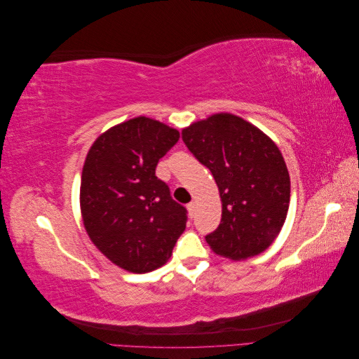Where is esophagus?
<instances>
[{"label": "esophagus", "instance_id": "1", "mask_svg": "<svg viewBox=\"0 0 359 359\" xmlns=\"http://www.w3.org/2000/svg\"><path fill=\"white\" fill-rule=\"evenodd\" d=\"M187 208H189L190 214H193V212H194V208H196V202H190V203L187 205Z\"/></svg>", "mask_w": 359, "mask_h": 359}]
</instances>
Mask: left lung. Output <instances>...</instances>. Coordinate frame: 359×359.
<instances>
[{
  "label": "left lung",
  "mask_w": 359,
  "mask_h": 359,
  "mask_svg": "<svg viewBox=\"0 0 359 359\" xmlns=\"http://www.w3.org/2000/svg\"><path fill=\"white\" fill-rule=\"evenodd\" d=\"M181 135L219 187L222 222L205 236L212 252L232 260L265 252L285 224L290 201L289 172L274 140L227 112L193 123Z\"/></svg>",
  "instance_id": "left-lung-1"
}]
</instances>
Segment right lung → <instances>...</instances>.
Returning a JSON list of instances; mask_svg holds the SVG:
<instances>
[{
    "label": "right lung",
    "instance_id": "1",
    "mask_svg": "<svg viewBox=\"0 0 359 359\" xmlns=\"http://www.w3.org/2000/svg\"><path fill=\"white\" fill-rule=\"evenodd\" d=\"M180 132L137 116L111 127L86 154L81 214L93 244L116 266L144 274L165 265L186 229L187 210L156 177Z\"/></svg>",
    "mask_w": 359,
    "mask_h": 359
}]
</instances>
